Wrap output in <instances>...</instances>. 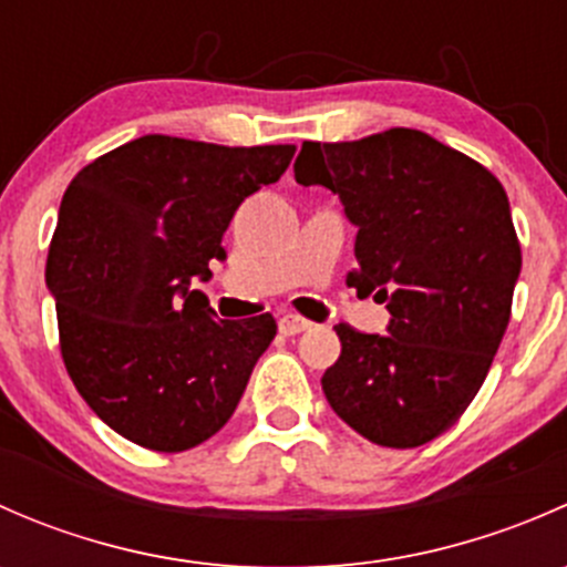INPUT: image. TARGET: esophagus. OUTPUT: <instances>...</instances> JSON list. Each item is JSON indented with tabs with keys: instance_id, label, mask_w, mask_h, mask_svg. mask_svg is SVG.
Listing matches in <instances>:
<instances>
[{
	"instance_id": "1",
	"label": "esophagus",
	"mask_w": 567,
	"mask_h": 567,
	"mask_svg": "<svg viewBox=\"0 0 567 567\" xmlns=\"http://www.w3.org/2000/svg\"><path fill=\"white\" fill-rule=\"evenodd\" d=\"M310 320L301 318V316H282L279 318V331H282L285 337H293V334H301V331L310 329Z\"/></svg>"
}]
</instances>
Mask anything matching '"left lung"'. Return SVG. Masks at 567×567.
I'll return each instance as SVG.
<instances>
[{
	"instance_id": "obj_1",
	"label": "left lung",
	"mask_w": 567,
	"mask_h": 567,
	"mask_svg": "<svg viewBox=\"0 0 567 567\" xmlns=\"http://www.w3.org/2000/svg\"><path fill=\"white\" fill-rule=\"evenodd\" d=\"M296 181L340 194L359 227L348 285L390 310V334L337 323L323 373L342 422L381 447L411 450L461 420L511 320L522 244L494 173L414 128L305 142Z\"/></svg>"
}]
</instances>
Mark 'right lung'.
Listing matches in <instances>:
<instances>
[{"label":"right lung","instance_id":"obj_1","mask_svg":"<svg viewBox=\"0 0 567 567\" xmlns=\"http://www.w3.org/2000/svg\"><path fill=\"white\" fill-rule=\"evenodd\" d=\"M293 153L147 134L79 169L62 194L45 260L62 362L128 442L183 453L236 411L277 320H219L188 285L210 277L238 205Z\"/></svg>","mask_w":567,"mask_h":567}]
</instances>
